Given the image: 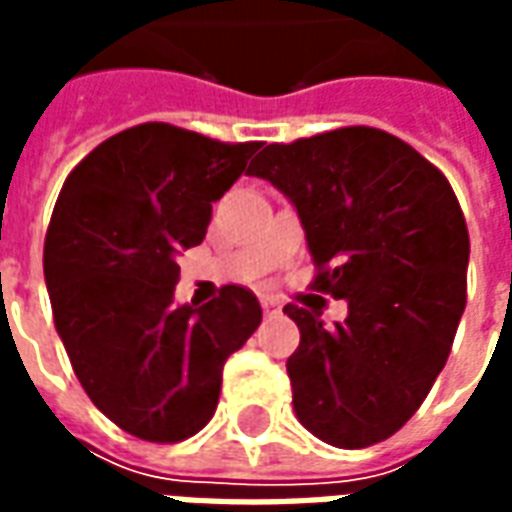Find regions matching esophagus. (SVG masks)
Listing matches in <instances>:
<instances>
[{"label": "esophagus", "instance_id": "1", "mask_svg": "<svg viewBox=\"0 0 512 512\" xmlns=\"http://www.w3.org/2000/svg\"><path fill=\"white\" fill-rule=\"evenodd\" d=\"M260 304H263V312H279V310H282V301L274 299V296H263V299H260Z\"/></svg>", "mask_w": 512, "mask_h": 512}]
</instances>
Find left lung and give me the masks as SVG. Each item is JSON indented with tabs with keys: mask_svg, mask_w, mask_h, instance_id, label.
<instances>
[{
	"mask_svg": "<svg viewBox=\"0 0 512 512\" xmlns=\"http://www.w3.org/2000/svg\"><path fill=\"white\" fill-rule=\"evenodd\" d=\"M249 175L299 211L312 288L348 301V318L288 304L301 343L288 359L304 428L359 450L414 417L447 365L466 307L469 230L450 180L403 139L348 126L266 145Z\"/></svg>",
	"mask_w": 512,
	"mask_h": 512,
	"instance_id": "obj_1",
	"label": "left lung"
}]
</instances>
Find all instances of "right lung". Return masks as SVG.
Masks as SVG:
<instances>
[{"label": "right lung", "instance_id": "add662e5", "mask_svg": "<svg viewBox=\"0 0 512 512\" xmlns=\"http://www.w3.org/2000/svg\"><path fill=\"white\" fill-rule=\"evenodd\" d=\"M260 142L142 123L109 136L62 183L43 274L54 326L98 411L136 439L172 444L208 425L222 367L263 310L224 285L175 307V257L202 244L213 205Z\"/></svg>", "mask_w": 512, "mask_h": 512}]
</instances>
